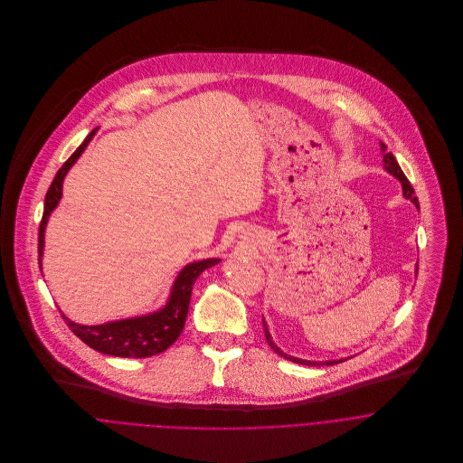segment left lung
Masks as SVG:
<instances>
[{"instance_id": "left-lung-1", "label": "left lung", "mask_w": 463, "mask_h": 463, "mask_svg": "<svg viewBox=\"0 0 463 463\" xmlns=\"http://www.w3.org/2000/svg\"><path fill=\"white\" fill-rule=\"evenodd\" d=\"M382 151H383V167H385V171L387 173H391L392 176H396L397 180L401 182V185H402V194H404V198L410 199L417 208H419V199L415 196V191H413V187L410 185V182H408V178L404 176V173L401 171V167H399V164H397L396 156L392 155V153H389L387 151V146L382 142ZM264 331H265V338H267V342H269V345H270V349H274L279 356H283V358H287V360H290V362H296V364H301V365H323V364H326V365H333V364H338V362H344V360H328V362H310V360H301V358H296V356H290V354H285L274 342H272V338H270V333L267 330V325H265L264 321Z\"/></svg>"}]
</instances>
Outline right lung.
Wrapping results in <instances>:
<instances>
[{
  "instance_id": "right-lung-1",
  "label": "right lung",
  "mask_w": 463,
  "mask_h": 463,
  "mask_svg": "<svg viewBox=\"0 0 463 463\" xmlns=\"http://www.w3.org/2000/svg\"><path fill=\"white\" fill-rule=\"evenodd\" d=\"M94 133L96 130L89 133L85 137V140L78 146V149L67 158L66 164L59 169L53 184L48 189V194L44 199V213H43V221L39 226V264H41L43 253H44V230H46L52 212L57 208L59 201L62 198V185H64L67 171L74 165V162L85 151V147L92 140ZM219 262H221V259H206V260L185 265L173 283L171 296H169L165 307L160 308L158 312L140 316V317H132V319L105 323V325H98V326L76 325L71 319H67L64 314H62V317H64L69 330L72 331L81 342H85L89 347H92L103 354H112V356H121V358H147V356L158 354V353L165 351L169 345H173L175 340L184 330V325H185V319L189 314L193 285L198 279L199 274L204 269L219 264Z\"/></svg>"
}]
</instances>
